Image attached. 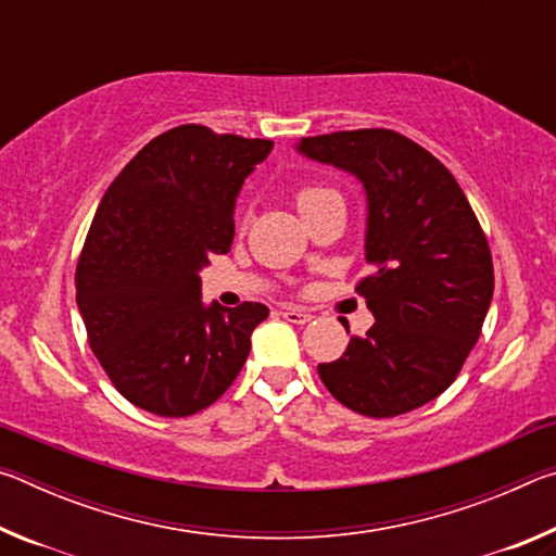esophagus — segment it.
<instances>
[{"mask_svg":"<svg viewBox=\"0 0 556 556\" xmlns=\"http://www.w3.org/2000/svg\"><path fill=\"white\" fill-rule=\"evenodd\" d=\"M281 316H285L289 324H296V326H304V324H308L314 318L308 312H301V308H285V312H281Z\"/></svg>","mask_w":556,"mask_h":556,"instance_id":"esophagus-1","label":"esophagus"}]
</instances>
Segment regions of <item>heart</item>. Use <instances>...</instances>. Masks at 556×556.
Segmentation results:
<instances>
[{
	"label": "heart",
	"instance_id": "1",
	"mask_svg": "<svg viewBox=\"0 0 556 556\" xmlns=\"http://www.w3.org/2000/svg\"><path fill=\"white\" fill-rule=\"evenodd\" d=\"M328 188H318V186H306V188H301L299 191V205L301 203H306V201H312V199H316V195H321V193H326Z\"/></svg>",
	"mask_w": 556,
	"mask_h": 556
}]
</instances>
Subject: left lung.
<instances>
[{
	"mask_svg": "<svg viewBox=\"0 0 556 556\" xmlns=\"http://www.w3.org/2000/svg\"><path fill=\"white\" fill-rule=\"evenodd\" d=\"M296 152L355 176L368 201L372 271L357 291L375 324L318 375L365 417L417 409L456 380L491 308L493 260L476 213L448 168L392 129L304 137Z\"/></svg>",
	"mask_w": 556,
	"mask_h": 556,
	"instance_id": "obj_1",
	"label": "left lung"
}]
</instances>
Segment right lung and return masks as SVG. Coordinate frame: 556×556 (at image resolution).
<instances>
[{
    "label": "right lung",
    "instance_id": "right-lung-1",
    "mask_svg": "<svg viewBox=\"0 0 556 556\" xmlns=\"http://www.w3.org/2000/svg\"><path fill=\"white\" fill-rule=\"evenodd\" d=\"M275 142L181 125L152 139L102 195L75 301L112 384L159 417H191L238 378L269 314L203 304L199 271L225 255L235 201Z\"/></svg>",
    "mask_w": 556,
    "mask_h": 556
}]
</instances>
